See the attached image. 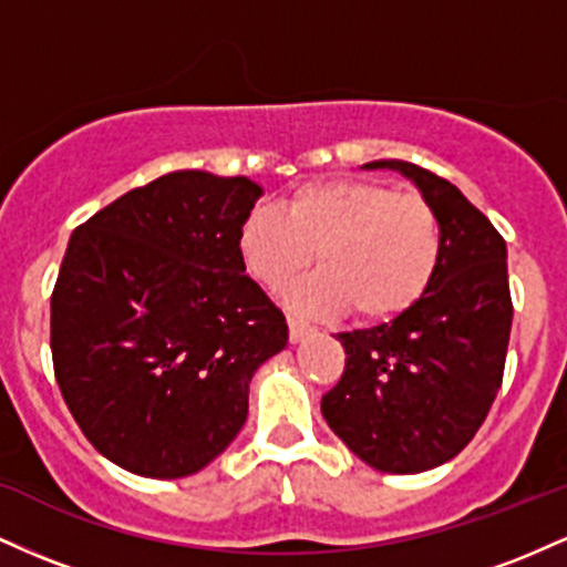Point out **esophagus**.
<instances>
[{
    "instance_id": "esophagus-1",
    "label": "esophagus",
    "mask_w": 567,
    "mask_h": 567,
    "mask_svg": "<svg viewBox=\"0 0 567 567\" xmlns=\"http://www.w3.org/2000/svg\"><path fill=\"white\" fill-rule=\"evenodd\" d=\"M288 328H290V341L292 343H298V341H303L306 336L311 333V324L309 322H303V320H298V317H288Z\"/></svg>"
}]
</instances>
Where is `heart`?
Wrapping results in <instances>:
<instances>
[{
  "mask_svg": "<svg viewBox=\"0 0 567 567\" xmlns=\"http://www.w3.org/2000/svg\"><path fill=\"white\" fill-rule=\"evenodd\" d=\"M282 210L252 207L237 229V252L256 282L282 290L317 250L322 271L288 296L306 315L349 309L360 322H389L437 277L442 226L419 194L373 181H317L296 188Z\"/></svg>",
  "mask_w": 567,
  "mask_h": 567,
  "instance_id": "heart-1",
  "label": "heart"
}]
</instances>
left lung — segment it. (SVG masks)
<instances>
[{
    "mask_svg": "<svg viewBox=\"0 0 567 567\" xmlns=\"http://www.w3.org/2000/svg\"><path fill=\"white\" fill-rule=\"evenodd\" d=\"M419 186L442 226L432 288L405 315L338 333L341 381L322 396L328 426L368 466L415 474L445 464L483 426L504 379L512 330L506 243L451 181L402 159L368 162Z\"/></svg>",
    "mask_w": 567,
    "mask_h": 567,
    "instance_id": "obj_1",
    "label": "left lung"
}]
</instances>
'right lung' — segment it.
Wrapping results in <instances>:
<instances>
[{
  "instance_id": "add662e5",
  "label": "right lung",
  "mask_w": 567,
  "mask_h": 567,
  "mask_svg": "<svg viewBox=\"0 0 567 567\" xmlns=\"http://www.w3.org/2000/svg\"><path fill=\"white\" fill-rule=\"evenodd\" d=\"M245 175L175 171L71 234L50 298L55 381L82 434L122 470L188 477L229 447L250 379L288 322L245 275Z\"/></svg>"
}]
</instances>
